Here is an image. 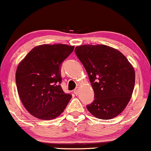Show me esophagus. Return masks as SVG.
<instances>
[{"instance_id":"obj_1","label":"esophagus","mask_w":151,"mask_h":151,"mask_svg":"<svg viewBox=\"0 0 151 151\" xmlns=\"http://www.w3.org/2000/svg\"><path fill=\"white\" fill-rule=\"evenodd\" d=\"M74 93L75 95H78V93H79V87L75 88V89L74 90Z\"/></svg>"}]
</instances>
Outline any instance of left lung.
Wrapping results in <instances>:
<instances>
[{"label":"left lung","mask_w":151,"mask_h":151,"mask_svg":"<svg viewBox=\"0 0 151 151\" xmlns=\"http://www.w3.org/2000/svg\"><path fill=\"white\" fill-rule=\"evenodd\" d=\"M84 65L94 91V100L86 106L95 117L113 119L124 111L132 95L135 72L119 50L104 45H84L74 50Z\"/></svg>","instance_id":"8db88e82"}]
</instances>
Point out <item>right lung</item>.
I'll return each instance as SVG.
<instances>
[{
    "label": "right lung",
    "mask_w": 151,
    "mask_h": 151,
    "mask_svg": "<svg viewBox=\"0 0 151 151\" xmlns=\"http://www.w3.org/2000/svg\"><path fill=\"white\" fill-rule=\"evenodd\" d=\"M74 47L64 44L42 45L26 55L15 74L22 104L33 116L54 119L64 111L72 98L60 85L62 62Z\"/></svg>",
    "instance_id": "add662e5"
}]
</instances>
